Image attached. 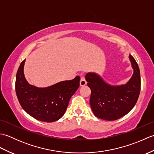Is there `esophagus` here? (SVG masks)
Here are the masks:
<instances>
[{
  "label": "esophagus",
  "mask_w": 154,
  "mask_h": 154,
  "mask_svg": "<svg viewBox=\"0 0 154 154\" xmlns=\"http://www.w3.org/2000/svg\"><path fill=\"white\" fill-rule=\"evenodd\" d=\"M87 84V81L85 80V78L84 76L81 77V80H80V85L81 86H84Z\"/></svg>",
  "instance_id": "obj_1"
}]
</instances>
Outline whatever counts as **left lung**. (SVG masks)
I'll list each match as a JSON object with an SVG mask.
<instances>
[{
  "label": "left lung",
  "instance_id": "obj_1",
  "mask_svg": "<svg viewBox=\"0 0 154 154\" xmlns=\"http://www.w3.org/2000/svg\"><path fill=\"white\" fill-rule=\"evenodd\" d=\"M134 74L126 85L111 86L99 75L88 73L87 85L91 90L90 104L94 115L106 120H116L125 116L136 104L140 95L141 79L138 63L129 55Z\"/></svg>",
  "mask_w": 154,
  "mask_h": 154
}]
</instances>
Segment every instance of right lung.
I'll use <instances>...</instances> for the list:
<instances>
[{
    "instance_id": "1",
    "label": "right lung",
    "mask_w": 154,
    "mask_h": 154,
    "mask_svg": "<svg viewBox=\"0 0 154 154\" xmlns=\"http://www.w3.org/2000/svg\"><path fill=\"white\" fill-rule=\"evenodd\" d=\"M26 60L18 69L15 89L22 108L34 119L42 122H53L63 116L71 97L79 87L80 77L64 81L45 88L29 84L24 75Z\"/></svg>"
}]
</instances>
